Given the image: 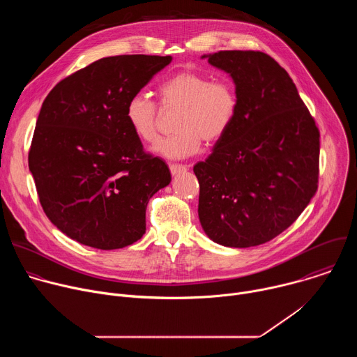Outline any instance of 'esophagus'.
<instances>
[{
  "label": "esophagus",
  "mask_w": 357,
  "mask_h": 357,
  "mask_svg": "<svg viewBox=\"0 0 357 357\" xmlns=\"http://www.w3.org/2000/svg\"><path fill=\"white\" fill-rule=\"evenodd\" d=\"M169 171L172 175H178V174H182V172H186L188 168L185 165H179V164H171L169 165Z\"/></svg>",
  "instance_id": "1"
}]
</instances>
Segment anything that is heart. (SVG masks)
I'll list each match as a JSON object with an SVG mask.
<instances>
[{
  "label": "heart",
  "instance_id": "1",
  "mask_svg": "<svg viewBox=\"0 0 357 357\" xmlns=\"http://www.w3.org/2000/svg\"><path fill=\"white\" fill-rule=\"evenodd\" d=\"M161 105L167 112H178L174 135L162 139L154 151L157 154L181 160L208 145L222 141L231 128L238 96L229 80H215L197 70L185 69L168 77L160 87ZM126 119L132 132L144 142L152 144L160 137V109L154 100L138 93L128 98Z\"/></svg>",
  "mask_w": 357,
  "mask_h": 357
}]
</instances>
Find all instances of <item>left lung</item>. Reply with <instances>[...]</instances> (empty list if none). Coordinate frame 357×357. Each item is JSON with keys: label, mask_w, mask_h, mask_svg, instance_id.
I'll use <instances>...</instances> for the list:
<instances>
[{"label": "left lung", "mask_w": 357, "mask_h": 357, "mask_svg": "<svg viewBox=\"0 0 357 357\" xmlns=\"http://www.w3.org/2000/svg\"><path fill=\"white\" fill-rule=\"evenodd\" d=\"M236 84L226 137L193 167L199 220L226 247L267 243L288 229L318 189L319 130L284 68L259 50L205 55Z\"/></svg>", "instance_id": "1"}]
</instances>
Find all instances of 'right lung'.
Returning a JSON list of instances; mask_svg holds the SVG:
<instances>
[{
    "label": "right lung",
    "instance_id": "1",
    "mask_svg": "<svg viewBox=\"0 0 357 357\" xmlns=\"http://www.w3.org/2000/svg\"><path fill=\"white\" fill-rule=\"evenodd\" d=\"M171 56L98 59L61 80L42 103L28 164L40 206L62 233L94 248L127 247L145 233L149 199L171 182L126 119L131 96Z\"/></svg>",
    "mask_w": 357,
    "mask_h": 357
}]
</instances>
